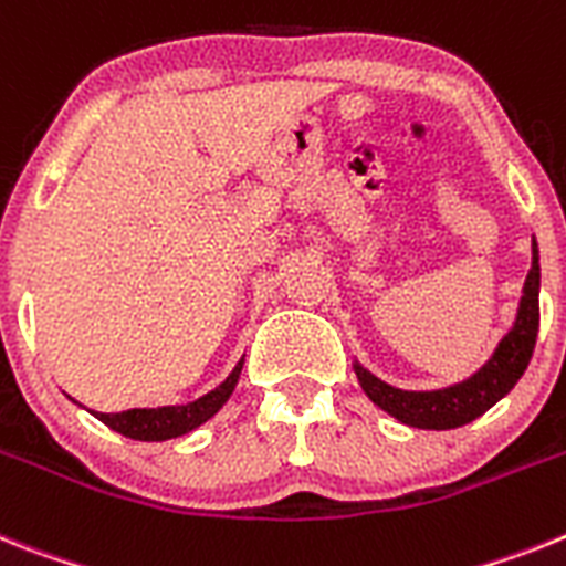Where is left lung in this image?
<instances>
[{
  "mask_svg": "<svg viewBox=\"0 0 566 566\" xmlns=\"http://www.w3.org/2000/svg\"><path fill=\"white\" fill-rule=\"evenodd\" d=\"M538 284H542V268H538V244L533 239V268L524 282L518 318H515L513 331L501 338L499 350L493 353L488 365L461 385L430 392L399 390L356 365L358 381L373 405H378L405 424L421 427V430H453V427L479 419L481 412H488L501 396L513 390L533 358L535 336H538Z\"/></svg>",
  "mask_w": 566,
  "mask_h": 566,
  "instance_id": "obj_1",
  "label": "left lung"
}]
</instances>
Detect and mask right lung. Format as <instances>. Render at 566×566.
<instances>
[{
    "label": "right lung",
    "mask_w": 566,
    "mask_h": 566,
    "mask_svg": "<svg viewBox=\"0 0 566 566\" xmlns=\"http://www.w3.org/2000/svg\"><path fill=\"white\" fill-rule=\"evenodd\" d=\"M242 373V361L235 365V370L224 378L222 385L210 390L208 396L190 401V405L179 407H156V410H125V412H93L96 419L105 421L111 430L122 432L127 439L136 441H165L185 436V432L196 430L199 424L219 412V407L230 399L235 381Z\"/></svg>",
    "instance_id": "1"
}]
</instances>
